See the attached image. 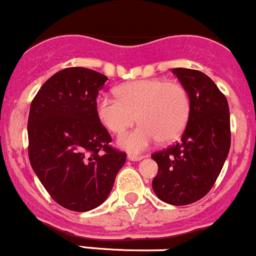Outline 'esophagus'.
<instances>
[{
  "label": "esophagus",
  "instance_id": "34e87169",
  "mask_svg": "<svg viewBox=\"0 0 256 256\" xmlns=\"http://www.w3.org/2000/svg\"><path fill=\"white\" fill-rule=\"evenodd\" d=\"M144 158V156H140V155H134V154H129L128 155V160L130 161H140Z\"/></svg>",
  "mask_w": 256,
  "mask_h": 256
}]
</instances>
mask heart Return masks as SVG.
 I'll return each instance as SVG.
<instances>
[{"instance_id":"1","label":"heart","mask_w":256,"mask_h":256,"mask_svg":"<svg viewBox=\"0 0 256 256\" xmlns=\"http://www.w3.org/2000/svg\"><path fill=\"white\" fill-rule=\"evenodd\" d=\"M118 98L98 96L96 116L104 127L120 134L136 122L142 124L118 138V146L140 152L155 144L172 142L182 136L190 116V98L182 84L164 79H142L120 85Z\"/></svg>"}]
</instances>
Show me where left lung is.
I'll return each mask as SVG.
<instances>
[{
    "instance_id": "left-lung-1",
    "label": "left lung",
    "mask_w": 256,
    "mask_h": 256,
    "mask_svg": "<svg viewBox=\"0 0 256 256\" xmlns=\"http://www.w3.org/2000/svg\"><path fill=\"white\" fill-rule=\"evenodd\" d=\"M190 98V116L180 142L151 155L158 172L152 189L171 205L193 204L216 182L230 146V107L226 96L205 73L173 68Z\"/></svg>"
}]
</instances>
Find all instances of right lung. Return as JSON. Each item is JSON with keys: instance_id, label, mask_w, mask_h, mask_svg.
<instances>
[{"instance_id": "obj_1", "label": "right lung", "mask_w": 256, "mask_h": 256, "mask_svg": "<svg viewBox=\"0 0 256 256\" xmlns=\"http://www.w3.org/2000/svg\"><path fill=\"white\" fill-rule=\"evenodd\" d=\"M107 79L88 68H66L45 82L30 105V164L68 210L85 212L102 204L127 158L110 146L111 136L96 116V98Z\"/></svg>"}]
</instances>
